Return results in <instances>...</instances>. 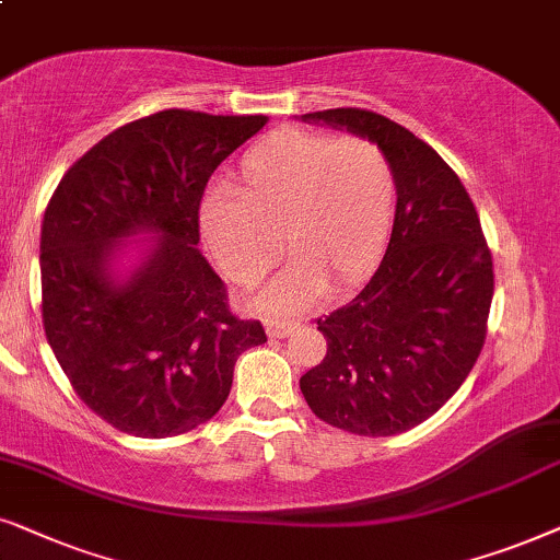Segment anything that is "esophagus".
<instances>
[{
  "label": "esophagus",
  "mask_w": 560,
  "mask_h": 560,
  "mask_svg": "<svg viewBox=\"0 0 560 560\" xmlns=\"http://www.w3.org/2000/svg\"><path fill=\"white\" fill-rule=\"evenodd\" d=\"M296 319H279V317H271L266 319V332L268 338H287V335H292L296 330Z\"/></svg>",
  "instance_id": "esophagus-1"
}]
</instances>
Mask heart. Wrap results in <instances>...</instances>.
I'll list each match as a JSON object with an SVG mask.
<instances>
[{"label":"heart","instance_id":"1","mask_svg":"<svg viewBox=\"0 0 560 560\" xmlns=\"http://www.w3.org/2000/svg\"><path fill=\"white\" fill-rule=\"evenodd\" d=\"M397 178L386 153L363 138L284 128L243 155L233 194L202 207L207 248L235 284L253 287L281 256L294 260L260 294L266 310L307 307L325 292L369 279L389 245Z\"/></svg>","mask_w":560,"mask_h":560}]
</instances>
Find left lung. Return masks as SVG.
I'll list each match as a JSON object with an SVG mask.
<instances>
[{
	"label": "left lung",
	"instance_id": "8db88e82",
	"mask_svg": "<svg viewBox=\"0 0 560 560\" xmlns=\"http://www.w3.org/2000/svg\"><path fill=\"white\" fill-rule=\"evenodd\" d=\"M369 138L397 178L389 248L346 307L317 319L323 363L300 378L319 420L353 435L417 428L471 374L487 338L494 268L479 214L448 163L394 119L340 107L302 115Z\"/></svg>",
	"mask_w": 560,
	"mask_h": 560
}]
</instances>
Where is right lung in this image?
<instances>
[{
    "mask_svg": "<svg viewBox=\"0 0 560 560\" xmlns=\"http://www.w3.org/2000/svg\"><path fill=\"white\" fill-rule=\"evenodd\" d=\"M264 115L163 109L122 125L66 171L40 230L43 327L81 401L119 432L168 438L225 405L243 350L266 342L237 319L199 253V202L214 168ZM152 241L130 275L118 245Z\"/></svg>",
    "mask_w": 560,
    "mask_h": 560,
    "instance_id": "1",
    "label": "right lung"
}]
</instances>
